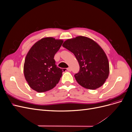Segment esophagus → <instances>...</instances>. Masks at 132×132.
<instances>
[{
	"instance_id": "1",
	"label": "esophagus",
	"mask_w": 132,
	"mask_h": 132,
	"mask_svg": "<svg viewBox=\"0 0 132 132\" xmlns=\"http://www.w3.org/2000/svg\"><path fill=\"white\" fill-rule=\"evenodd\" d=\"M67 70L69 71H71V68H70V67H68V68H67Z\"/></svg>"
}]
</instances>
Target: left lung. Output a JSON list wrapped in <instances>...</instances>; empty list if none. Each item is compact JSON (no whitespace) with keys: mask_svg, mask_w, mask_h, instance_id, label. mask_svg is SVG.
Instances as JSON below:
<instances>
[{"mask_svg":"<svg viewBox=\"0 0 132 132\" xmlns=\"http://www.w3.org/2000/svg\"><path fill=\"white\" fill-rule=\"evenodd\" d=\"M72 52L80 66L74 77L79 85L95 90L105 83L109 75V63L105 52L93 39L84 36L68 39L63 44Z\"/></svg>","mask_w":132,"mask_h":132,"instance_id":"1","label":"left lung"}]
</instances>
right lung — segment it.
<instances>
[{
    "instance_id": "1",
    "label": "right lung",
    "mask_w": 132,
    "mask_h": 132,
    "mask_svg": "<svg viewBox=\"0 0 132 132\" xmlns=\"http://www.w3.org/2000/svg\"><path fill=\"white\" fill-rule=\"evenodd\" d=\"M63 42L61 39L46 37L31 48L25 60L23 73L31 89L43 93L53 89L58 83L63 70L57 67L54 57Z\"/></svg>"
}]
</instances>
